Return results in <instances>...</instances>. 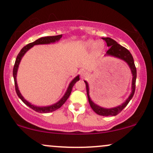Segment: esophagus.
Instances as JSON below:
<instances>
[{
	"label": "esophagus",
	"instance_id": "34e87169",
	"mask_svg": "<svg viewBox=\"0 0 153 153\" xmlns=\"http://www.w3.org/2000/svg\"><path fill=\"white\" fill-rule=\"evenodd\" d=\"M80 74H81L82 78H85V77L87 76V73H86V72H85V71L82 72V73H80Z\"/></svg>",
	"mask_w": 153,
	"mask_h": 153
}]
</instances>
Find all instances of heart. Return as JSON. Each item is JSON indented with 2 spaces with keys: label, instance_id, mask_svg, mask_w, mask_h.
<instances>
[{
  "label": "heart",
  "instance_id": "heart-1",
  "mask_svg": "<svg viewBox=\"0 0 153 153\" xmlns=\"http://www.w3.org/2000/svg\"><path fill=\"white\" fill-rule=\"evenodd\" d=\"M93 46H94V50L96 53H100L103 49V44L101 42H98L95 44L94 41H93V40H88L85 43V47L86 48H90Z\"/></svg>",
  "mask_w": 153,
  "mask_h": 153
}]
</instances>
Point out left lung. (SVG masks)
I'll use <instances>...</instances> for the list:
<instances>
[{"label": "left lung", "instance_id": "left-lung-1", "mask_svg": "<svg viewBox=\"0 0 153 153\" xmlns=\"http://www.w3.org/2000/svg\"><path fill=\"white\" fill-rule=\"evenodd\" d=\"M102 39L106 41L107 46L109 47V49H108V50L106 52V55L113 56V57H117V58L122 59L124 61H125V62L128 64V65L129 66V68H130L131 74H132L133 76L132 82H131V94L129 95V98L125 101V102L123 103L122 105H120V106L111 108H105L101 106H98V105H96V103H94L92 101H91L90 96H89L88 84V82L86 81H85V86H86L88 99V102L90 103L91 107L97 114L101 116H106V117H108V116H116L120 113V112L127 106V105L129 103L130 100L132 99L133 96H134L135 91V83H136L137 78V70L136 67H135L134 59H133L132 55H131L130 52H129L127 49L122 47V45H120L119 44L117 43L115 40L112 39H111L109 37Z\"/></svg>", "mask_w": 153, "mask_h": 153}]
</instances>
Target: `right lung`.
Listing matches in <instances>:
<instances>
[{
    "label": "right lung",
    "instance_id": "obj_1",
    "mask_svg": "<svg viewBox=\"0 0 153 153\" xmlns=\"http://www.w3.org/2000/svg\"><path fill=\"white\" fill-rule=\"evenodd\" d=\"M62 35H57V36H45V37H42L36 39V41H34V42H31L28 44L27 45H26L25 47H24L22 49V50L20 51L18 55H17L16 59V62L14 64V66H13V78H14V82H15V89H16V92L17 95L20 99L24 102L26 106H28L29 107H30L31 108H32L33 110H34L35 111L39 112V113H50V112L54 111L58 109V108H60L61 106L65 103V101H67V99L69 98L70 95L71 94L72 89H73V85H75V83L77 81H78L80 80V78H79V75L76 76L75 78L73 79V80L70 83L69 86H68V89H67V91L63 97L58 102H57L54 104L51 105V106H36L34 105L31 104L29 102V101H26V99H24V98L23 97L22 95L21 94L20 91L19 90L18 88V85H17V81H16V75H17V71H18L19 68V63L21 62V59L23 57V56L24 55V54L27 52L29 49L31 48L32 47H34V45H47V44H50V43H54L55 42L59 41L61 37H62Z\"/></svg>",
    "mask_w": 153,
    "mask_h": 153
}]
</instances>
